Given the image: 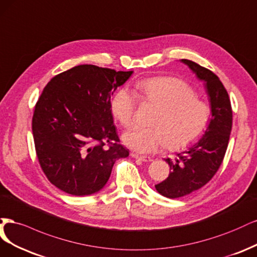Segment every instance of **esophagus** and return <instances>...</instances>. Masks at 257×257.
Segmentation results:
<instances>
[{"mask_svg":"<svg viewBox=\"0 0 257 257\" xmlns=\"http://www.w3.org/2000/svg\"><path fill=\"white\" fill-rule=\"evenodd\" d=\"M131 157L132 158L135 159H139L141 161H144V162H151L153 159L151 158V157H147V156H141V155H138V154H131Z\"/></svg>","mask_w":257,"mask_h":257,"instance_id":"34e87169","label":"esophagus"}]
</instances>
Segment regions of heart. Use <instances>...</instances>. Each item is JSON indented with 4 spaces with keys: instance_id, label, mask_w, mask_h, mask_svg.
<instances>
[{
    "instance_id": "heart-1",
    "label": "heart",
    "mask_w": 257,
    "mask_h": 257,
    "mask_svg": "<svg viewBox=\"0 0 257 257\" xmlns=\"http://www.w3.org/2000/svg\"><path fill=\"white\" fill-rule=\"evenodd\" d=\"M137 95L144 102L157 106L152 127L134 126L122 136L131 150L151 154L168 144L184 147L200 138L210 119V107L186 82L173 77H156L135 84ZM137 95L126 86L119 87L111 99V111L123 127L135 120Z\"/></svg>"
}]
</instances>
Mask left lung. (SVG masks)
I'll list each match as a JSON object with an SVG mask.
<instances>
[{"mask_svg":"<svg viewBox=\"0 0 257 257\" xmlns=\"http://www.w3.org/2000/svg\"><path fill=\"white\" fill-rule=\"evenodd\" d=\"M204 82L209 98L211 118L203 137L188 150L177 154L175 160L165 159L170 165L167 179L156 185L161 195L177 198L204 187L219 170L228 145L233 112L228 94L220 79L209 69L190 60H180Z\"/></svg>","mask_w":257,"mask_h":257,"instance_id":"8db88e82","label":"left lung"}]
</instances>
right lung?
<instances>
[{
  "label": "right lung",
  "mask_w": 257,
  "mask_h": 257,
  "mask_svg": "<svg viewBox=\"0 0 257 257\" xmlns=\"http://www.w3.org/2000/svg\"><path fill=\"white\" fill-rule=\"evenodd\" d=\"M132 72L79 65L44 88L32 131L41 169L62 191L76 196L100 191L115 161L129 156L118 143L111 97Z\"/></svg>",
  "instance_id": "1"
}]
</instances>
